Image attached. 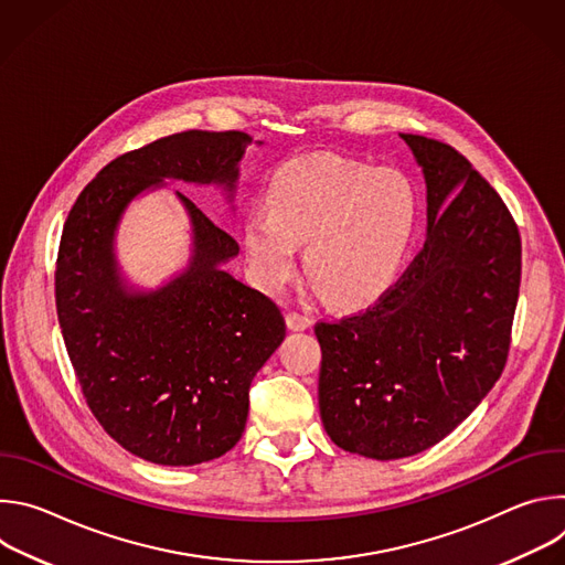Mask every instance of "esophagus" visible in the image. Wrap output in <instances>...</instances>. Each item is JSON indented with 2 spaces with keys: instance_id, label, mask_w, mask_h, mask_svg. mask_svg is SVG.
Returning <instances> with one entry per match:
<instances>
[{
  "instance_id": "obj_1",
  "label": "esophagus",
  "mask_w": 565,
  "mask_h": 565,
  "mask_svg": "<svg viewBox=\"0 0 565 565\" xmlns=\"http://www.w3.org/2000/svg\"><path fill=\"white\" fill-rule=\"evenodd\" d=\"M286 324H288L290 331H306V329L312 327V319L308 315H303V312L292 310V312L286 315Z\"/></svg>"
}]
</instances>
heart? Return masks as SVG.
I'll list each match as a JSON object with an SVG mask.
<instances>
[{
	"instance_id": "1",
	"label": "heart",
	"mask_w": 565,
	"mask_h": 565,
	"mask_svg": "<svg viewBox=\"0 0 565 565\" xmlns=\"http://www.w3.org/2000/svg\"><path fill=\"white\" fill-rule=\"evenodd\" d=\"M266 205L241 221L255 279L279 292L306 244V270L335 306L384 292L405 266L420 223V192L405 172L324 153L284 166Z\"/></svg>"
}]
</instances>
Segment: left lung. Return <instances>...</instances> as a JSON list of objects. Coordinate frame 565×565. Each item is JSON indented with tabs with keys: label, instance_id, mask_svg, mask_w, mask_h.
Segmentation results:
<instances>
[{
	"label": "left lung",
	"instance_id": "1",
	"mask_svg": "<svg viewBox=\"0 0 565 565\" xmlns=\"http://www.w3.org/2000/svg\"><path fill=\"white\" fill-rule=\"evenodd\" d=\"M427 185V241L371 308L319 321V416L344 451L420 454L503 373L521 286L512 214L454 147L399 134Z\"/></svg>",
	"mask_w": 565,
	"mask_h": 565
}]
</instances>
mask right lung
<instances>
[{
	"instance_id": "add662e5",
	"label": "right lung",
	"mask_w": 565,
	"mask_h": 565,
	"mask_svg": "<svg viewBox=\"0 0 565 565\" xmlns=\"http://www.w3.org/2000/svg\"><path fill=\"white\" fill-rule=\"evenodd\" d=\"M250 142L244 131L192 129L122 153L79 192L62 230L55 306L77 382L105 431L156 465L207 462L238 443L250 382L286 321L223 268L236 241L185 194L174 192L190 218V257L158 288L125 277L116 234L127 207L166 181L214 185L232 203Z\"/></svg>"
}]
</instances>
